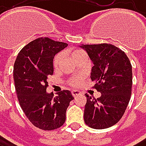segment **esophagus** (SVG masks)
<instances>
[{
    "label": "esophagus",
    "mask_w": 146,
    "mask_h": 146,
    "mask_svg": "<svg viewBox=\"0 0 146 146\" xmlns=\"http://www.w3.org/2000/svg\"><path fill=\"white\" fill-rule=\"evenodd\" d=\"M71 93H72V95H73V97H77V96H79L80 94H81V92H80L79 90H72L71 91Z\"/></svg>",
    "instance_id": "1"
}]
</instances>
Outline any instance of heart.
Wrapping results in <instances>:
<instances>
[{
	"instance_id": "obj_1",
	"label": "heart",
	"mask_w": 146,
	"mask_h": 146,
	"mask_svg": "<svg viewBox=\"0 0 146 146\" xmlns=\"http://www.w3.org/2000/svg\"><path fill=\"white\" fill-rule=\"evenodd\" d=\"M81 52H82L81 50H74V51L72 52V56L75 57L77 54L81 53ZM61 60H62V54H57V55L55 56L54 61H53V64H54V67H55V68H57V67L59 66V64H60V62H61ZM70 84L71 85H73V86H76V85L79 84V79H78V78H73V79L70 80Z\"/></svg>"
}]
</instances>
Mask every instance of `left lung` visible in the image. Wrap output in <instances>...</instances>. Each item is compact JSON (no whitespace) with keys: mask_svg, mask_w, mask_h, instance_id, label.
<instances>
[{"mask_svg":"<svg viewBox=\"0 0 146 146\" xmlns=\"http://www.w3.org/2000/svg\"><path fill=\"white\" fill-rule=\"evenodd\" d=\"M93 62L90 79L101 93L98 98L85 94V123L93 129H106L121 119L129 104L132 68L125 53L114 45L102 43L79 46Z\"/></svg>","mask_w":146,"mask_h":146,"instance_id":"obj_1","label":"left lung"}]
</instances>
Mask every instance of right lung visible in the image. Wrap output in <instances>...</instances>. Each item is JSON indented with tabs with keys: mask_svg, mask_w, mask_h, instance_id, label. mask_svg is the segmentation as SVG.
Returning <instances> with one entry per match:
<instances>
[{
	"mask_svg": "<svg viewBox=\"0 0 146 146\" xmlns=\"http://www.w3.org/2000/svg\"><path fill=\"white\" fill-rule=\"evenodd\" d=\"M68 46L48 37L35 39L21 48L14 64V81L19 104L28 119L42 130L61 127L74 97L62 90L53 97L46 92L48 76L53 75L54 56Z\"/></svg>",
	"mask_w": 146,
	"mask_h": 146,
	"instance_id": "add662e5",
	"label": "right lung"
}]
</instances>
